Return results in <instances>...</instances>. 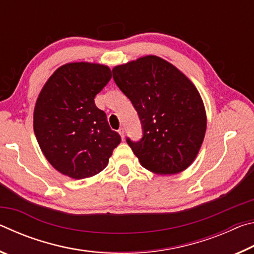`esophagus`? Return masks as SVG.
I'll list each match as a JSON object with an SVG mask.
<instances>
[{"label": "esophagus", "mask_w": 254, "mask_h": 254, "mask_svg": "<svg viewBox=\"0 0 254 254\" xmlns=\"http://www.w3.org/2000/svg\"><path fill=\"white\" fill-rule=\"evenodd\" d=\"M119 133H120V135H121L122 140H123L124 139V135H126V130H124V127H120L119 128Z\"/></svg>", "instance_id": "esophagus-1"}]
</instances>
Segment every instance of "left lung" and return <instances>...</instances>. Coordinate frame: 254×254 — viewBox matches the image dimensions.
Wrapping results in <instances>:
<instances>
[{
	"label": "left lung",
	"mask_w": 254,
	"mask_h": 254,
	"mask_svg": "<svg viewBox=\"0 0 254 254\" xmlns=\"http://www.w3.org/2000/svg\"><path fill=\"white\" fill-rule=\"evenodd\" d=\"M113 79L131 101L143 135L127 137L142 167L159 175L191 165L206 132L204 103L195 85L167 60L145 56L113 68Z\"/></svg>",
	"instance_id": "1"
}]
</instances>
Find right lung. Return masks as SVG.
I'll use <instances>...</instances> for the list:
<instances>
[{
	"label": "right lung",
	"instance_id": "add662e5",
	"mask_svg": "<svg viewBox=\"0 0 254 254\" xmlns=\"http://www.w3.org/2000/svg\"><path fill=\"white\" fill-rule=\"evenodd\" d=\"M111 78L107 66L70 63L42 87L34 106V134L47 160L63 175L83 179L101 173L121 142L94 102Z\"/></svg>",
	"mask_w": 254,
	"mask_h": 254
}]
</instances>
